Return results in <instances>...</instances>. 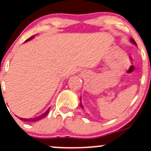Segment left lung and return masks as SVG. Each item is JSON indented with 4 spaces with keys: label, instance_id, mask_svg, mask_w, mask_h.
<instances>
[{
    "label": "left lung",
    "instance_id": "8db88e82",
    "mask_svg": "<svg viewBox=\"0 0 151 151\" xmlns=\"http://www.w3.org/2000/svg\"><path fill=\"white\" fill-rule=\"evenodd\" d=\"M131 41L133 43H134V44H135V45H137V43H136V42H135V40H134V39H131ZM80 105H81V104H80ZM81 106H82V108H83V105H81Z\"/></svg>",
    "mask_w": 151,
    "mask_h": 151
}]
</instances>
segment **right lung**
I'll list each match as a JSON object with an SVG mask.
<instances>
[{"instance_id":"add662e5","label":"right lung","mask_w":151,"mask_h":151,"mask_svg":"<svg viewBox=\"0 0 151 151\" xmlns=\"http://www.w3.org/2000/svg\"><path fill=\"white\" fill-rule=\"evenodd\" d=\"M33 37L34 36H32V37H29V38L27 39V40H26L25 42L29 41V40H32V39L33 38ZM49 109H50V108H49V109H48L47 111H46V112L43 113V114L40 115V116H36V117L30 118V119H23V118H20V120H22V121H24V122H37V121L40 120V119H43V118H44L45 116H46V115H47L48 114H49Z\"/></svg>"}]
</instances>
